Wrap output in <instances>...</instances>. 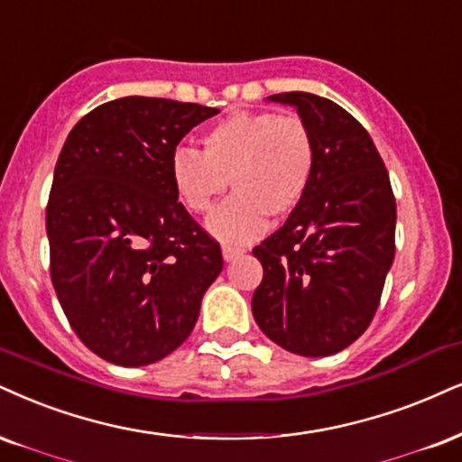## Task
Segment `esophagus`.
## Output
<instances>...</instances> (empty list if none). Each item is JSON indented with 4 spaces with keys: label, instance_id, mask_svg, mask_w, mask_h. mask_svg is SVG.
Wrapping results in <instances>:
<instances>
[{
    "label": "esophagus",
    "instance_id": "34e87169",
    "mask_svg": "<svg viewBox=\"0 0 462 462\" xmlns=\"http://www.w3.org/2000/svg\"><path fill=\"white\" fill-rule=\"evenodd\" d=\"M244 253H246V250L240 248V246H233V244H225V246H222V257H225V261L237 259Z\"/></svg>",
    "mask_w": 462,
    "mask_h": 462
}]
</instances>
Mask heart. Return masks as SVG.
I'll return each mask as SVG.
<instances>
[{
	"instance_id": "1",
	"label": "heart",
	"mask_w": 462,
	"mask_h": 462,
	"mask_svg": "<svg viewBox=\"0 0 462 462\" xmlns=\"http://www.w3.org/2000/svg\"><path fill=\"white\" fill-rule=\"evenodd\" d=\"M203 153L180 147L171 156L175 195L205 216L225 190L233 195L209 218L214 236L244 242L265 229V216L284 218L301 203L317 164V141L300 116L233 113L203 134Z\"/></svg>"
}]
</instances>
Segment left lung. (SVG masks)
<instances>
[{
	"label": "left lung",
	"mask_w": 462,
	"mask_h": 462,
	"mask_svg": "<svg viewBox=\"0 0 462 462\" xmlns=\"http://www.w3.org/2000/svg\"><path fill=\"white\" fill-rule=\"evenodd\" d=\"M293 105L317 141L310 186L253 254L263 281L253 315L267 338L306 357L343 351L366 332L394 261L396 199L377 147L351 113L309 92Z\"/></svg>",
	"instance_id": "obj_1"
}]
</instances>
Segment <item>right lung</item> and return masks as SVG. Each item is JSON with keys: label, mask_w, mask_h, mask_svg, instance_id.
<instances>
[{"label": "right lung", "mask_w": 462, "mask_h": 462, "mask_svg": "<svg viewBox=\"0 0 462 462\" xmlns=\"http://www.w3.org/2000/svg\"><path fill=\"white\" fill-rule=\"evenodd\" d=\"M218 109L128 96L89 111L57 158L47 203L51 281L81 343L145 366L195 328L220 244L178 203L171 156Z\"/></svg>", "instance_id": "obj_1"}]
</instances>
